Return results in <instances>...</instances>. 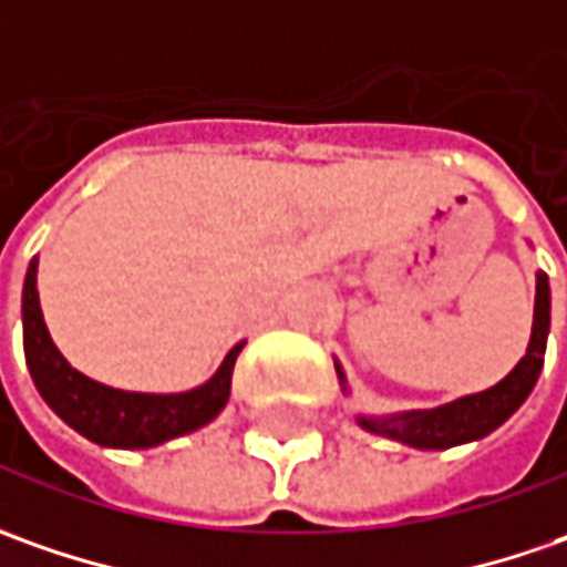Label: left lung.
Segmentation results:
<instances>
[{"label":"left lung","mask_w":567,"mask_h":567,"mask_svg":"<svg viewBox=\"0 0 567 567\" xmlns=\"http://www.w3.org/2000/svg\"><path fill=\"white\" fill-rule=\"evenodd\" d=\"M546 336H549V279H546V272H537V303H534L530 344H527V354L517 361V367L505 380L496 382L486 392L464 395V399L430 408V411H401V414H385V417L361 414L358 423L377 436H389V440L414 445V449H452V445L483 440L512 417L527 401V395L534 392L539 370H543ZM336 373L344 385V373L339 363H336Z\"/></svg>","instance_id":"1"}]
</instances>
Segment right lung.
<instances>
[{"mask_svg": "<svg viewBox=\"0 0 567 567\" xmlns=\"http://www.w3.org/2000/svg\"><path fill=\"white\" fill-rule=\"evenodd\" d=\"M21 317H24V358L37 392L71 430L106 449H153L206 426L228 401L231 370L245 348L235 344L204 385L178 395L122 392L90 380L78 373L52 344L37 295V257L28 266Z\"/></svg>", "mask_w": 567, "mask_h": 567, "instance_id": "right-lung-1", "label": "right lung"}]
</instances>
